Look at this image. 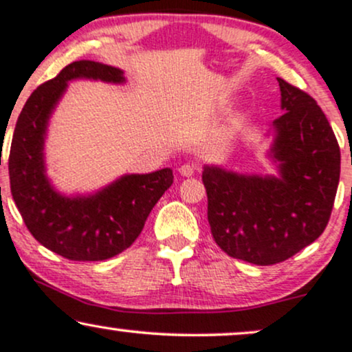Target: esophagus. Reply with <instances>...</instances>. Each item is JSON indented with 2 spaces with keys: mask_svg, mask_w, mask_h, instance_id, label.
<instances>
[{
  "mask_svg": "<svg viewBox=\"0 0 352 352\" xmlns=\"http://www.w3.org/2000/svg\"><path fill=\"white\" fill-rule=\"evenodd\" d=\"M197 170H199V167H197L195 164H184V165H182V167L179 168L180 175H184V177H192V175H195Z\"/></svg>",
  "mask_w": 352,
  "mask_h": 352,
  "instance_id": "1",
  "label": "esophagus"
}]
</instances>
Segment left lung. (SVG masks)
Masks as SVG:
<instances>
[{"label": "left lung", "mask_w": 352, "mask_h": 352, "mask_svg": "<svg viewBox=\"0 0 352 352\" xmlns=\"http://www.w3.org/2000/svg\"><path fill=\"white\" fill-rule=\"evenodd\" d=\"M281 109L273 157L280 177L205 167L208 223L228 256L268 266L288 260L324 232L341 172V152L324 112L308 92L278 78Z\"/></svg>", "instance_id": "obj_1"}]
</instances>
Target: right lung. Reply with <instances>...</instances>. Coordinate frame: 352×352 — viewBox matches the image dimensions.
I'll return each mask as SVG.
<instances>
[{
	"instance_id": "add662e5",
	"label": "right lung",
	"mask_w": 352,
	"mask_h": 352,
	"mask_svg": "<svg viewBox=\"0 0 352 352\" xmlns=\"http://www.w3.org/2000/svg\"><path fill=\"white\" fill-rule=\"evenodd\" d=\"M78 78L124 80L122 71L94 60L67 64L24 104L8 168L16 207L39 243L72 261H102L134 243L153 205L173 184V173L162 168L145 175H125L91 197L66 199L56 193L44 175V134L67 80Z\"/></svg>"
}]
</instances>
